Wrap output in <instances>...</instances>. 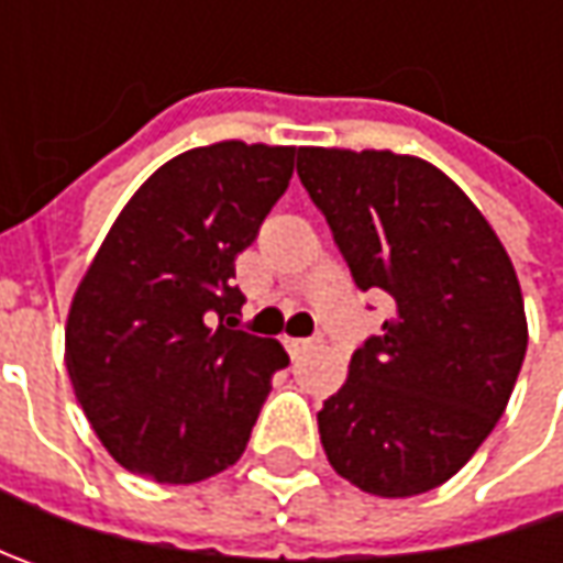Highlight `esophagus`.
<instances>
[{
    "mask_svg": "<svg viewBox=\"0 0 563 563\" xmlns=\"http://www.w3.org/2000/svg\"><path fill=\"white\" fill-rule=\"evenodd\" d=\"M285 347H288L291 357H297V354H303V351L313 347V338H285Z\"/></svg>",
    "mask_w": 563,
    "mask_h": 563,
    "instance_id": "34e87169",
    "label": "esophagus"
}]
</instances>
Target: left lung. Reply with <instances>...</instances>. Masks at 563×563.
Instances as JSON below:
<instances>
[{
  "label": "left lung",
  "mask_w": 563,
  "mask_h": 563,
  "mask_svg": "<svg viewBox=\"0 0 563 563\" xmlns=\"http://www.w3.org/2000/svg\"><path fill=\"white\" fill-rule=\"evenodd\" d=\"M297 175L360 291L395 300L319 410L325 457L378 498L442 486L486 442L523 366L530 335L508 250L420 156L300 146Z\"/></svg>",
  "instance_id": "1"
}]
</instances>
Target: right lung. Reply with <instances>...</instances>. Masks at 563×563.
<instances>
[{
	"label": "right lung",
	"instance_id": "obj_1",
	"mask_svg": "<svg viewBox=\"0 0 563 563\" xmlns=\"http://www.w3.org/2000/svg\"><path fill=\"white\" fill-rule=\"evenodd\" d=\"M294 146L222 141L156 168L77 285L65 366L102 448L124 470L190 486L241 461L288 366L275 338L231 329L234 256L294 175Z\"/></svg>",
	"mask_w": 563,
	"mask_h": 563
}]
</instances>
